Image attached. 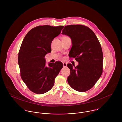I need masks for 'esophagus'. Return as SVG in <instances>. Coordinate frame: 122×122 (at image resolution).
Returning <instances> with one entry per match:
<instances>
[{"instance_id":"1","label":"esophagus","mask_w":122,"mask_h":122,"mask_svg":"<svg viewBox=\"0 0 122 122\" xmlns=\"http://www.w3.org/2000/svg\"><path fill=\"white\" fill-rule=\"evenodd\" d=\"M63 67H67V63L65 62H63Z\"/></svg>"}]
</instances>
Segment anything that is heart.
Returning <instances> with one entry per match:
<instances>
[{"label":"heart","mask_w":122,"mask_h":122,"mask_svg":"<svg viewBox=\"0 0 122 122\" xmlns=\"http://www.w3.org/2000/svg\"><path fill=\"white\" fill-rule=\"evenodd\" d=\"M68 37V36H63V37Z\"/></svg>","instance_id":"obj_1"}]
</instances>
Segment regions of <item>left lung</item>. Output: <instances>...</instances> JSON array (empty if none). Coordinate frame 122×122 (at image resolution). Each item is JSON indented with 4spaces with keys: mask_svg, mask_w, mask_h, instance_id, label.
Masks as SVG:
<instances>
[{
    "mask_svg": "<svg viewBox=\"0 0 122 122\" xmlns=\"http://www.w3.org/2000/svg\"><path fill=\"white\" fill-rule=\"evenodd\" d=\"M61 34L70 37L72 46L69 55L78 62L76 67L67 64L70 70L68 82L76 91L86 92L95 85L102 73L101 45L93 31L83 25L66 26Z\"/></svg>",
    "mask_w": 122,
    "mask_h": 122,
    "instance_id": "8db88e82",
    "label": "left lung"
}]
</instances>
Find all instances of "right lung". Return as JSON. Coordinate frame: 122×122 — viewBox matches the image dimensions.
<instances>
[{"label": "right lung", "instance_id": "obj_1", "mask_svg": "<svg viewBox=\"0 0 122 122\" xmlns=\"http://www.w3.org/2000/svg\"><path fill=\"white\" fill-rule=\"evenodd\" d=\"M63 27L38 26L28 32L21 43L18 58L20 76L28 88L35 93L41 94L50 90L63 67L60 61L46 66L45 56L51 52L52 42Z\"/></svg>", "mask_w": 122, "mask_h": 122}]
</instances>
